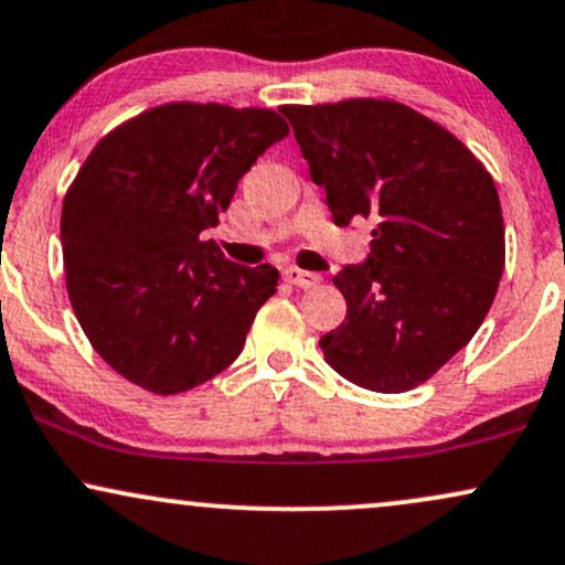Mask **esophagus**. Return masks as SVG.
Here are the masks:
<instances>
[{"instance_id":"obj_1","label":"esophagus","mask_w":565,"mask_h":565,"mask_svg":"<svg viewBox=\"0 0 565 565\" xmlns=\"http://www.w3.org/2000/svg\"><path fill=\"white\" fill-rule=\"evenodd\" d=\"M284 278H287L289 284H295V287H300V289H316L318 284H321V276L312 274V270L295 268V265L284 270Z\"/></svg>"}]
</instances>
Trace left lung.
Instances as JSON below:
<instances>
[{"instance_id":"obj_1","label":"left lung","mask_w":565,"mask_h":565,"mask_svg":"<svg viewBox=\"0 0 565 565\" xmlns=\"http://www.w3.org/2000/svg\"><path fill=\"white\" fill-rule=\"evenodd\" d=\"M281 113L337 226L373 221L369 257L334 276L348 316L318 342L326 363L363 390H413L471 342L498 295L505 226L492 175L399 102Z\"/></svg>"}]
</instances>
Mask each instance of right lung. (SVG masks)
<instances>
[{
    "label": "right lung",
    "mask_w": 565,
    "mask_h": 565,
    "mask_svg": "<svg viewBox=\"0 0 565 565\" xmlns=\"http://www.w3.org/2000/svg\"><path fill=\"white\" fill-rule=\"evenodd\" d=\"M287 134L274 110L173 102L92 149L63 202L65 281L88 342L128 382L186 392L239 358L278 270L231 263L200 234Z\"/></svg>",
    "instance_id": "obj_1"
}]
</instances>
